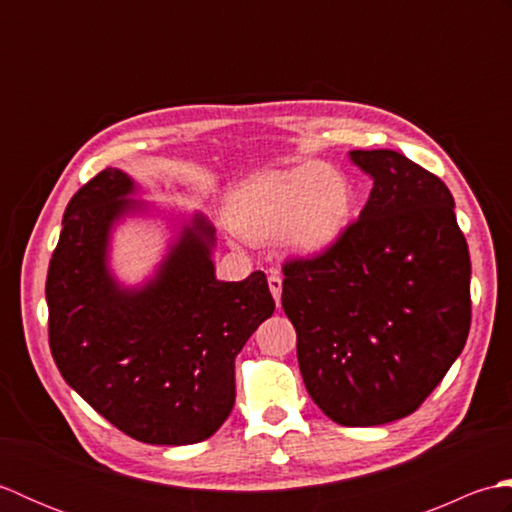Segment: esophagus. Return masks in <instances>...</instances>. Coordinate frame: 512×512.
Here are the masks:
<instances>
[{
  "label": "esophagus",
  "mask_w": 512,
  "mask_h": 512,
  "mask_svg": "<svg viewBox=\"0 0 512 512\" xmlns=\"http://www.w3.org/2000/svg\"><path fill=\"white\" fill-rule=\"evenodd\" d=\"M268 286H270V292H273L275 301L279 303L281 301V277L277 273H273L268 277Z\"/></svg>",
  "instance_id": "1"
}]
</instances>
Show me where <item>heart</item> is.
Segmentation results:
<instances>
[{
  "label": "heart",
  "instance_id": "b5f03b06",
  "mask_svg": "<svg viewBox=\"0 0 512 512\" xmlns=\"http://www.w3.org/2000/svg\"><path fill=\"white\" fill-rule=\"evenodd\" d=\"M352 184L321 162L262 173L244 184L233 204L239 233L262 239L284 231L288 248L312 255L328 248L350 222Z\"/></svg>",
  "mask_w": 512,
  "mask_h": 512
}]
</instances>
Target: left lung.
<instances>
[{
	"instance_id": "obj_1",
	"label": "left lung",
	"mask_w": 512,
	"mask_h": 512,
	"mask_svg": "<svg viewBox=\"0 0 512 512\" xmlns=\"http://www.w3.org/2000/svg\"><path fill=\"white\" fill-rule=\"evenodd\" d=\"M374 180L358 220L321 253L281 266L308 394L343 427L416 411L464 350L471 257L453 195L391 149L352 151Z\"/></svg>"
}]
</instances>
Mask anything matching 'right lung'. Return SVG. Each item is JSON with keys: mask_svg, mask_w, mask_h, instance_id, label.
I'll return each instance as SVG.
<instances>
[{"mask_svg": "<svg viewBox=\"0 0 512 512\" xmlns=\"http://www.w3.org/2000/svg\"><path fill=\"white\" fill-rule=\"evenodd\" d=\"M134 182L107 167L72 195L48 281V341L76 394L147 444H195L235 405V356L275 312L262 270L217 281L213 228L195 217L156 281L121 290L105 268L107 235Z\"/></svg>", "mask_w": 512, "mask_h": 512, "instance_id": "right-lung-1", "label": "right lung"}]
</instances>
